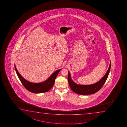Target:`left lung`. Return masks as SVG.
<instances>
[{
  "label": "left lung",
  "mask_w": 127,
  "mask_h": 127,
  "mask_svg": "<svg viewBox=\"0 0 127 127\" xmlns=\"http://www.w3.org/2000/svg\"><path fill=\"white\" fill-rule=\"evenodd\" d=\"M111 66V61L109 67L104 76L101 78L98 82L90 85H80L75 83L71 79V75L68 71V80L70 87L72 91L76 94L81 95H87L95 93L101 88L106 82L109 73Z\"/></svg>",
  "instance_id": "left-lung-1"
}]
</instances>
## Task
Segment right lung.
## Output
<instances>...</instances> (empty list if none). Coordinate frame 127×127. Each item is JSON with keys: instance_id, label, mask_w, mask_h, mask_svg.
Listing matches in <instances>:
<instances>
[{"instance_id": "right-lung-1", "label": "right lung", "mask_w": 127, "mask_h": 127, "mask_svg": "<svg viewBox=\"0 0 127 127\" xmlns=\"http://www.w3.org/2000/svg\"><path fill=\"white\" fill-rule=\"evenodd\" d=\"M15 68L18 76L23 86L29 91L34 93H41L47 92L50 90L54 85L55 79L58 73L61 70V69H59L55 71L49 77V78L47 80H45V81L41 83H35L29 82L27 80H26L24 78H23L18 71L15 64Z\"/></svg>"}]
</instances>
